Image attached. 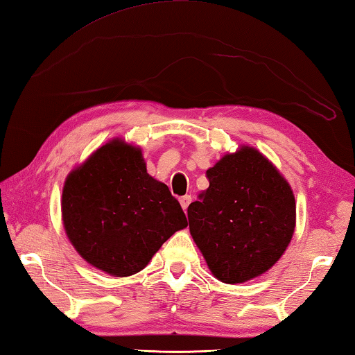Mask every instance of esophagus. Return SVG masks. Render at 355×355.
Listing matches in <instances>:
<instances>
[{"label": "esophagus", "mask_w": 355, "mask_h": 355, "mask_svg": "<svg viewBox=\"0 0 355 355\" xmlns=\"http://www.w3.org/2000/svg\"><path fill=\"white\" fill-rule=\"evenodd\" d=\"M190 202H191V196H190V195H185V196L181 198V206H182V209H184V212L189 209Z\"/></svg>", "instance_id": "obj_1"}]
</instances>
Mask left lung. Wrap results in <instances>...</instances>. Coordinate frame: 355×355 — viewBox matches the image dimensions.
Here are the masks:
<instances>
[{
	"mask_svg": "<svg viewBox=\"0 0 355 355\" xmlns=\"http://www.w3.org/2000/svg\"><path fill=\"white\" fill-rule=\"evenodd\" d=\"M206 176L209 189L187 212L190 234L209 270L225 284L268 271L295 232L296 204L288 182L250 146L226 154Z\"/></svg>",
	"mask_w": 355,
	"mask_h": 355,
	"instance_id": "8db88e82",
	"label": "left lung"
}]
</instances>
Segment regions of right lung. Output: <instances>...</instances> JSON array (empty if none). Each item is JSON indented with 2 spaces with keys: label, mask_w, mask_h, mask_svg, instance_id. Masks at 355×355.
<instances>
[{
  "label": "right lung",
  "mask_w": 355,
  "mask_h": 355,
  "mask_svg": "<svg viewBox=\"0 0 355 355\" xmlns=\"http://www.w3.org/2000/svg\"><path fill=\"white\" fill-rule=\"evenodd\" d=\"M62 218L83 259L115 277L141 271L174 232L187 227L181 204L146 173L140 149L118 139L68 174Z\"/></svg>",
  "instance_id": "right-lung-1"
}]
</instances>
